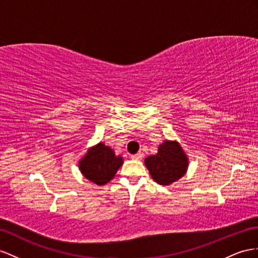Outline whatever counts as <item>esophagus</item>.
<instances>
[{"label": "esophagus", "instance_id": "34e87169", "mask_svg": "<svg viewBox=\"0 0 258 258\" xmlns=\"http://www.w3.org/2000/svg\"><path fill=\"white\" fill-rule=\"evenodd\" d=\"M132 159L134 160H142L143 159V154L142 153H137L136 155H132Z\"/></svg>", "mask_w": 258, "mask_h": 258}]
</instances>
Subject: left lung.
<instances>
[{
  "label": "left lung",
  "instance_id": "left-lung-1",
  "mask_svg": "<svg viewBox=\"0 0 258 258\" xmlns=\"http://www.w3.org/2000/svg\"><path fill=\"white\" fill-rule=\"evenodd\" d=\"M145 166L155 182L169 186L186 173L188 157L179 142L166 140L159 145L156 155L145 159Z\"/></svg>",
  "mask_w": 258,
  "mask_h": 258
}]
</instances>
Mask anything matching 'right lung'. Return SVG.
<instances>
[{
    "label": "right lung",
    "instance_id": "obj_1",
    "mask_svg": "<svg viewBox=\"0 0 258 258\" xmlns=\"http://www.w3.org/2000/svg\"><path fill=\"white\" fill-rule=\"evenodd\" d=\"M122 164L123 157L116 156L113 149L100 142L88 148L78 161V168L85 179L97 185H104L113 179Z\"/></svg>",
    "mask_w": 258,
    "mask_h": 258
}]
</instances>
